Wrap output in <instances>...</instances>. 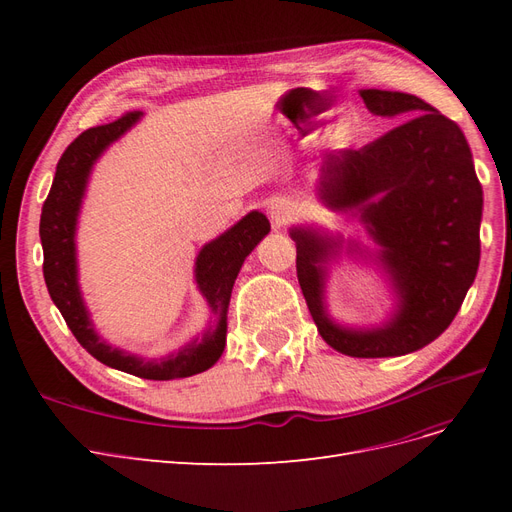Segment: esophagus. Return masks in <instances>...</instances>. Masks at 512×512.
Returning a JSON list of instances; mask_svg holds the SVG:
<instances>
[{
	"label": "esophagus",
	"instance_id": "1",
	"mask_svg": "<svg viewBox=\"0 0 512 512\" xmlns=\"http://www.w3.org/2000/svg\"><path fill=\"white\" fill-rule=\"evenodd\" d=\"M269 213H271V220L277 222V224H284L290 220V215L294 213V205L290 203V200L286 198H275L271 207H269Z\"/></svg>",
	"mask_w": 512,
	"mask_h": 512
}]
</instances>
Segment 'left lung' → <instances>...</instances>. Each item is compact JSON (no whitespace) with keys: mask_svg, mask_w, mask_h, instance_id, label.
Masks as SVG:
<instances>
[{"mask_svg":"<svg viewBox=\"0 0 512 512\" xmlns=\"http://www.w3.org/2000/svg\"><path fill=\"white\" fill-rule=\"evenodd\" d=\"M361 98L374 115L408 119L363 149L329 153L316 190L335 211L356 209L380 247L376 258L397 297L391 320L376 329L335 324L324 307V280L342 239L301 226L290 237L303 297L324 342L356 359H382L421 350L457 316L480 260L483 188L455 121L401 91L361 89ZM348 252L359 245L350 243Z\"/></svg>","mask_w":512,"mask_h":512,"instance_id":"obj_1","label":"left lung"}]
</instances>
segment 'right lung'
I'll list each match as a JSON object with an SVG mask.
<instances>
[{
    "instance_id": "right-lung-1",
    "label": "right lung",
    "mask_w": 512,
    "mask_h": 512,
    "mask_svg": "<svg viewBox=\"0 0 512 512\" xmlns=\"http://www.w3.org/2000/svg\"><path fill=\"white\" fill-rule=\"evenodd\" d=\"M138 119L141 113H128L106 126L89 128L79 138H74L64 156L59 158L51 192L44 200L40 215L42 271L53 303L64 316L72 335L94 359L145 380H177L200 374L218 363L226 346V318L232 286H235L243 260L250 256L262 237L269 235L271 224L265 213L252 211L198 252L194 269L196 284L215 316V324H211L203 337L160 361H145L141 356L108 346L91 324L81 297L74 235L91 168L102 151L115 143L123 132H128Z\"/></svg>"
}]
</instances>
